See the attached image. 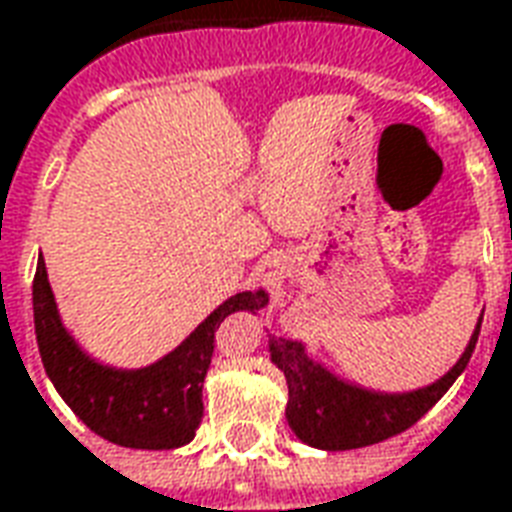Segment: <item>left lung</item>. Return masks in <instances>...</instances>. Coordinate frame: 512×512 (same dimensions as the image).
<instances>
[{"mask_svg": "<svg viewBox=\"0 0 512 512\" xmlns=\"http://www.w3.org/2000/svg\"><path fill=\"white\" fill-rule=\"evenodd\" d=\"M480 323L483 315L474 326L466 351L447 376H441L436 384L422 386L414 392H395V395L345 384L343 378L312 362L301 343L271 337L268 340L271 362L285 373L288 381V408H285L288 425L304 444L332 452L356 450L392 439L411 428L419 417H425L439 403L441 395L455 384V378L466 370L480 337Z\"/></svg>", "mask_w": 512, "mask_h": 512, "instance_id": "left-lung-1", "label": "left lung"}]
</instances>
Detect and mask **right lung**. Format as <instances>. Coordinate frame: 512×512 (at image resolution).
Here are the masks:
<instances>
[{
  "label": "right lung",
  "mask_w": 512,
  "mask_h": 512,
  "mask_svg": "<svg viewBox=\"0 0 512 512\" xmlns=\"http://www.w3.org/2000/svg\"><path fill=\"white\" fill-rule=\"evenodd\" d=\"M266 304V290L235 293L156 365L117 370L84 354L62 326L43 260L32 282L35 334L46 376L87 428L131 450H175L194 439L202 419V381L211 367L213 334L227 315L263 310Z\"/></svg>",
  "instance_id": "add662e5"
}]
</instances>
